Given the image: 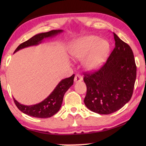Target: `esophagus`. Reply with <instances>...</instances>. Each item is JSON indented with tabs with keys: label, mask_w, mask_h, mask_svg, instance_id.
I'll use <instances>...</instances> for the list:
<instances>
[{
	"label": "esophagus",
	"mask_w": 146,
	"mask_h": 146,
	"mask_svg": "<svg viewBox=\"0 0 146 146\" xmlns=\"http://www.w3.org/2000/svg\"><path fill=\"white\" fill-rule=\"evenodd\" d=\"M82 80H83L82 76L80 75H79V74H76L75 76V78H74V81H75V82H80V81H82Z\"/></svg>",
	"instance_id": "esophagus-1"
}]
</instances>
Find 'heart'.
Here are the masks:
<instances>
[{
	"mask_svg": "<svg viewBox=\"0 0 146 146\" xmlns=\"http://www.w3.org/2000/svg\"><path fill=\"white\" fill-rule=\"evenodd\" d=\"M110 49L108 41L95 35L84 36L76 39L70 46V55L76 60H83L86 70L99 68L107 58Z\"/></svg>",
	"mask_w": 146,
	"mask_h": 146,
	"instance_id": "obj_1",
	"label": "heart"
}]
</instances>
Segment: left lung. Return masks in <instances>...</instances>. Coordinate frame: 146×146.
<instances>
[{
	"label": "left lung",
	"mask_w": 146,
	"mask_h": 146,
	"mask_svg": "<svg viewBox=\"0 0 146 146\" xmlns=\"http://www.w3.org/2000/svg\"><path fill=\"white\" fill-rule=\"evenodd\" d=\"M115 47L99 70L86 73V107L98 114L108 115L122 108L130 100L137 76L131 48L115 33Z\"/></svg>",
	"instance_id": "left-lung-1"
}]
</instances>
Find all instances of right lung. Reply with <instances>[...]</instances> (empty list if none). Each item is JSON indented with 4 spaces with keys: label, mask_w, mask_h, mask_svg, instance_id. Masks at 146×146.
<instances>
[{
    "label": "right lung",
    "mask_w": 146,
    "mask_h": 146,
    "mask_svg": "<svg viewBox=\"0 0 146 146\" xmlns=\"http://www.w3.org/2000/svg\"><path fill=\"white\" fill-rule=\"evenodd\" d=\"M63 31L62 29H57V30H51L46 33L36 34L29 40L20 44L14 51V53L19 51L20 49L33 46H37L42 42L44 39L53 37L58 34L62 33ZM74 77L75 75H73L70 77L60 80V82L56 85L50 95L41 102L31 106L23 105L13 98L14 102L20 111L31 117L41 118L52 117L60 109L64 94L73 84Z\"/></svg>",
    "instance_id": "right-lung-1"
}]
</instances>
